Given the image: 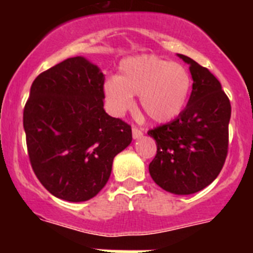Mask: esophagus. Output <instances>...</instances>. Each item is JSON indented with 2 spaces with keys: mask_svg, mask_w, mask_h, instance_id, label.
Here are the masks:
<instances>
[{
  "mask_svg": "<svg viewBox=\"0 0 253 253\" xmlns=\"http://www.w3.org/2000/svg\"><path fill=\"white\" fill-rule=\"evenodd\" d=\"M131 134H133L134 139H139V138L143 137V131L140 130V129L135 128V126H133V128H131Z\"/></svg>",
  "mask_w": 253,
  "mask_h": 253,
  "instance_id": "obj_1",
  "label": "esophagus"
}]
</instances>
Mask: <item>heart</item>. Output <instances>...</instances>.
Instances as JSON below:
<instances>
[{
    "label": "heart",
    "mask_w": 253,
    "mask_h": 253,
    "mask_svg": "<svg viewBox=\"0 0 253 253\" xmlns=\"http://www.w3.org/2000/svg\"><path fill=\"white\" fill-rule=\"evenodd\" d=\"M191 88L193 78L184 66L149 54L124 59L119 76L104 82L105 99L114 113L122 115L130 110L134 95H139L143 111L156 123H167L180 115Z\"/></svg>",
    "instance_id": "heart-1"
}]
</instances>
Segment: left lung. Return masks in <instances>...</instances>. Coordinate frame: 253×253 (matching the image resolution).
Masks as SVG:
<instances>
[{"instance_id":"8db88e82","label":"left lung","mask_w":253,"mask_h":253,"mask_svg":"<svg viewBox=\"0 0 253 253\" xmlns=\"http://www.w3.org/2000/svg\"><path fill=\"white\" fill-rule=\"evenodd\" d=\"M177 57L190 66L193 91L175 120L148 131L157 143L149 173L169 193L190 195L211 184L224 165L231 102L209 69L184 54Z\"/></svg>"}]
</instances>
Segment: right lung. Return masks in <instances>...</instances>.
Masks as SVG:
<instances>
[{
    "label": "right lung",
    "mask_w": 253,
    "mask_h": 253,
    "mask_svg": "<svg viewBox=\"0 0 253 253\" xmlns=\"http://www.w3.org/2000/svg\"><path fill=\"white\" fill-rule=\"evenodd\" d=\"M104 73L73 57L40 73L24 109L31 167L51 195L90 200L110 177L116 154L131 143L130 125L104 110Z\"/></svg>",
    "instance_id": "right-lung-1"
}]
</instances>
